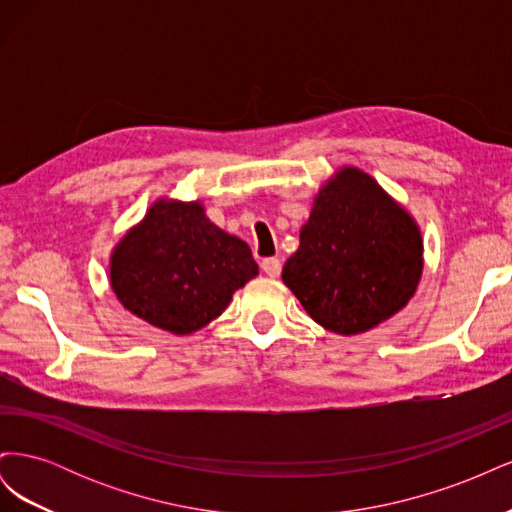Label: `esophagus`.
Masks as SVG:
<instances>
[{
	"label": "esophagus",
	"mask_w": 512,
	"mask_h": 512,
	"mask_svg": "<svg viewBox=\"0 0 512 512\" xmlns=\"http://www.w3.org/2000/svg\"><path fill=\"white\" fill-rule=\"evenodd\" d=\"M260 267H262V271H265L269 277H277V275L282 273V262H280V258H275V256L262 260Z\"/></svg>",
	"instance_id": "1"
}]
</instances>
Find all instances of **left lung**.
Returning a JSON list of instances; mask_svg holds the SVG:
<instances>
[{"mask_svg":"<svg viewBox=\"0 0 512 512\" xmlns=\"http://www.w3.org/2000/svg\"><path fill=\"white\" fill-rule=\"evenodd\" d=\"M421 271L410 215L369 175L346 168L318 194L282 277L324 329L356 335L397 314Z\"/></svg>","mask_w":512,"mask_h":512,"instance_id":"1","label":"left lung"}]
</instances>
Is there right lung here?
Listing matches in <instances>:
<instances>
[{"instance_id":"1","label":"right lung","mask_w":512,"mask_h":512,"mask_svg":"<svg viewBox=\"0 0 512 512\" xmlns=\"http://www.w3.org/2000/svg\"><path fill=\"white\" fill-rule=\"evenodd\" d=\"M256 273L247 243L211 224L198 203L153 205L111 260V284L123 307L175 335L218 318Z\"/></svg>"}]
</instances>
